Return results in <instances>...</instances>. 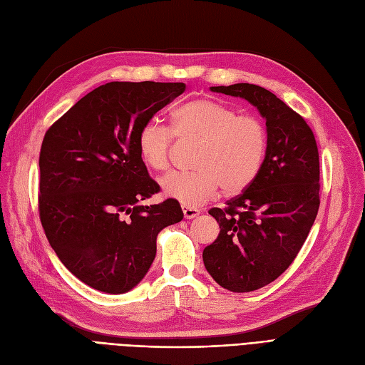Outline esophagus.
<instances>
[{"label":"esophagus","instance_id":"esophagus-1","mask_svg":"<svg viewBox=\"0 0 365 365\" xmlns=\"http://www.w3.org/2000/svg\"><path fill=\"white\" fill-rule=\"evenodd\" d=\"M182 212H184V217L185 219H195L200 215V211L197 208H193V207H188V205H182Z\"/></svg>","mask_w":365,"mask_h":365}]
</instances>
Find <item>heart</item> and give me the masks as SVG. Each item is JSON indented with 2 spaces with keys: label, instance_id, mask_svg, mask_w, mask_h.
Segmentation results:
<instances>
[{
  "label": "heart",
  "instance_id": "heart-1",
  "mask_svg": "<svg viewBox=\"0 0 365 365\" xmlns=\"http://www.w3.org/2000/svg\"><path fill=\"white\" fill-rule=\"evenodd\" d=\"M172 130L148 122L137 135L145 165L166 170L170 163L173 134L184 142H197L193 172L170 173L161 180L166 196L188 207H199L215 197L237 195L254 182L266 161L269 135L264 122L215 99H192L172 113Z\"/></svg>",
  "mask_w": 365,
  "mask_h": 365
}]
</instances>
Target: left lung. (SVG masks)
I'll return each mask as SVG.
<instances>
[{
	"label": "left lung",
	"mask_w": 365,
	"mask_h": 365,
	"mask_svg": "<svg viewBox=\"0 0 365 365\" xmlns=\"http://www.w3.org/2000/svg\"><path fill=\"white\" fill-rule=\"evenodd\" d=\"M210 89L246 99L266 119V161L242 195L208 211L220 232L202 254L220 287L247 293L281 276L307 240L320 205L319 149L305 119L264 87L237 83Z\"/></svg>",
	"instance_id": "8db88e82"
}]
</instances>
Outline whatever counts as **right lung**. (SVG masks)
Masks as SVG:
<instances>
[{"label": "right lung", "instance_id": "add662e5", "mask_svg": "<svg viewBox=\"0 0 365 365\" xmlns=\"http://www.w3.org/2000/svg\"><path fill=\"white\" fill-rule=\"evenodd\" d=\"M184 83L111 81L51 125L39 168V216L49 245L73 276L98 292H130L148 273L157 235L182 220L178 200L142 205L160 192L137 135Z\"/></svg>", "mask_w": 365, "mask_h": 365}]
</instances>
